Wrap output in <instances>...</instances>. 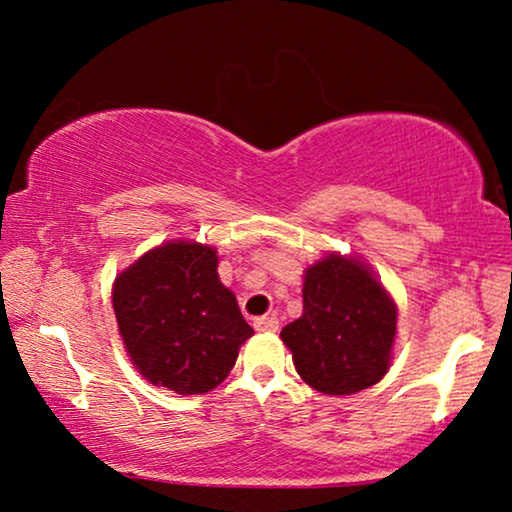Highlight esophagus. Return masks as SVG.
Here are the masks:
<instances>
[{"label": "esophagus", "mask_w": 512, "mask_h": 512, "mask_svg": "<svg viewBox=\"0 0 512 512\" xmlns=\"http://www.w3.org/2000/svg\"><path fill=\"white\" fill-rule=\"evenodd\" d=\"M254 328L256 331L275 333L279 328V319L277 317H258V319H254Z\"/></svg>", "instance_id": "1"}]
</instances>
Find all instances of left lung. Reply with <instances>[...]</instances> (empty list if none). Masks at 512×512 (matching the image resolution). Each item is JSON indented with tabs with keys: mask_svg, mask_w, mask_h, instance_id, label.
Wrapping results in <instances>:
<instances>
[{
	"mask_svg": "<svg viewBox=\"0 0 512 512\" xmlns=\"http://www.w3.org/2000/svg\"><path fill=\"white\" fill-rule=\"evenodd\" d=\"M396 305L366 265L326 256L305 272L303 317L282 328L293 366L312 389L347 396L384 377Z\"/></svg>",
	"mask_w": 512,
	"mask_h": 512,
	"instance_id": "1",
	"label": "left lung"
}]
</instances>
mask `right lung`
Returning a JSON list of instances; mask_svg holds the SVG:
<instances>
[{
	"label": "right lung",
	"instance_id": "obj_1",
	"mask_svg": "<svg viewBox=\"0 0 512 512\" xmlns=\"http://www.w3.org/2000/svg\"><path fill=\"white\" fill-rule=\"evenodd\" d=\"M202 244L151 249L114 284L125 349L146 380L177 394H207L226 380L254 335Z\"/></svg>",
	"mask_w": 512,
	"mask_h": 512
}]
</instances>
